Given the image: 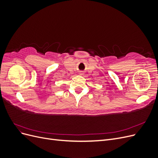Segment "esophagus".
Returning a JSON list of instances; mask_svg holds the SVG:
<instances>
[{
	"label": "esophagus",
	"mask_w": 158,
	"mask_h": 158,
	"mask_svg": "<svg viewBox=\"0 0 158 158\" xmlns=\"http://www.w3.org/2000/svg\"><path fill=\"white\" fill-rule=\"evenodd\" d=\"M79 74H80V75H82L83 74V73H82V71H80V73H79Z\"/></svg>",
	"instance_id": "esophagus-1"
}]
</instances>
